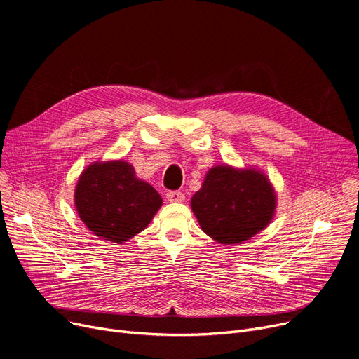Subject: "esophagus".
<instances>
[{
  "mask_svg": "<svg viewBox=\"0 0 359 359\" xmlns=\"http://www.w3.org/2000/svg\"><path fill=\"white\" fill-rule=\"evenodd\" d=\"M165 198L169 202H183L184 201V195H183V192H180V190H170V192H167Z\"/></svg>",
  "mask_w": 359,
  "mask_h": 359,
  "instance_id": "esophagus-1",
  "label": "esophagus"
}]
</instances>
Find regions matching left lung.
Segmentation results:
<instances>
[{
  "label": "left lung",
  "mask_w": 359,
  "mask_h": 359,
  "mask_svg": "<svg viewBox=\"0 0 359 359\" xmlns=\"http://www.w3.org/2000/svg\"><path fill=\"white\" fill-rule=\"evenodd\" d=\"M276 195L269 179L252 169L212 167L192 198L203 232L221 244H240L273 219Z\"/></svg>",
  "instance_id": "1"
}]
</instances>
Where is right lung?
Returning <instances> with one entry per match:
<instances>
[{
    "label": "right lung",
    "instance_id": "right-lung-1",
    "mask_svg": "<svg viewBox=\"0 0 359 359\" xmlns=\"http://www.w3.org/2000/svg\"><path fill=\"white\" fill-rule=\"evenodd\" d=\"M161 203L157 190L138 180L134 167L121 160L90 164L75 190L83 224L95 235L116 244L144 229Z\"/></svg>",
    "mask_w": 359,
    "mask_h": 359
}]
</instances>
